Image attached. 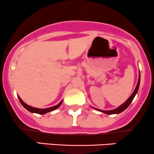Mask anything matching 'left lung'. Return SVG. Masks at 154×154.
<instances>
[{
	"label": "left lung",
	"instance_id": "obj_1",
	"mask_svg": "<svg viewBox=\"0 0 154 154\" xmlns=\"http://www.w3.org/2000/svg\"><path fill=\"white\" fill-rule=\"evenodd\" d=\"M140 74L139 73V78H138V81H137V85H136V88L135 89V91H133V93H132V94L130 95V98H128V100H126V101L125 102V103L122 104L121 106H119V107L116 108L115 109H113V110H109V111H105V110H100V109H95V108H93V109H96V110L99 111H101V112H103L105 113V114H119V113L122 112L123 111H125V109L128 108L129 106L130 105V103H131V102L132 101V100H133L134 97L135 96V95L137 94V91H138V89H139V86H140Z\"/></svg>",
	"mask_w": 154,
	"mask_h": 154
}]
</instances>
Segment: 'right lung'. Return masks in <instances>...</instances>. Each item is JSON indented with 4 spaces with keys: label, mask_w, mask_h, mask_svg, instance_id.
Wrapping results in <instances>:
<instances>
[{
    "label": "right lung",
    "mask_w": 154,
    "mask_h": 154,
    "mask_svg": "<svg viewBox=\"0 0 154 154\" xmlns=\"http://www.w3.org/2000/svg\"><path fill=\"white\" fill-rule=\"evenodd\" d=\"M18 98L19 99V101H20V103H22V105L24 108H25L26 110L30 111V112H32V113H36V114H45L48 112H50V111H52L55 110V109H58V108H59L60 106L61 105V103H62V102H63V100H62L59 104H57V105L54 106L50 107V108H46V109H38V108L32 107V106H30L27 105V104L24 103V102L23 101L22 99H21V98L19 96V95H18Z\"/></svg>",
    "instance_id": "add662e5"
}]
</instances>
